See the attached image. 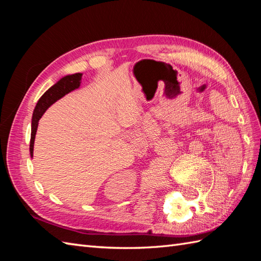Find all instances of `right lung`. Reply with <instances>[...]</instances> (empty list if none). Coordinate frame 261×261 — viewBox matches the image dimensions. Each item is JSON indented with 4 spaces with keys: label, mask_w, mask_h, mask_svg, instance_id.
Returning a JSON list of instances; mask_svg holds the SVG:
<instances>
[{
    "label": "right lung",
    "mask_w": 261,
    "mask_h": 261,
    "mask_svg": "<svg viewBox=\"0 0 261 261\" xmlns=\"http://www.w3.org/2000/svg\"><path fill=\"white\" fill-rule=\"evenodd\" d=\"M82 75L83 74L81 73H77V74L67 75L63 77L62 80L58 81L56 84L49 88V90L43 94L40 98H39V101L35 108V111H33L32 122H31V139H30L31 157L33 156V145H35V138H36L39 120H40L42 114L46 112V110L50 107V105H53L55 102L58 101L59 98H62L64 95H66V94H68L69 92L80 87Z\"/></svg>",
    "instance_id": "right-lung-1"
}]
</instances>
